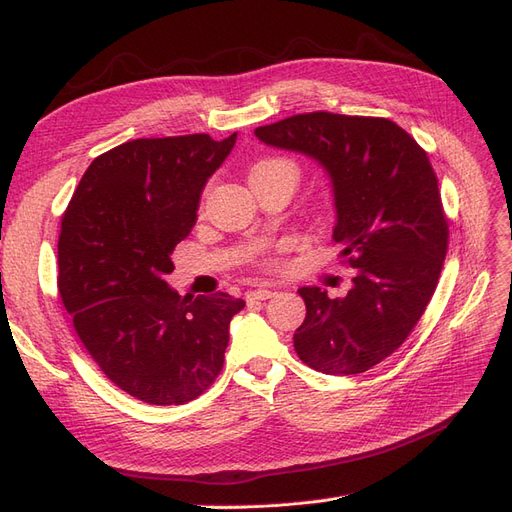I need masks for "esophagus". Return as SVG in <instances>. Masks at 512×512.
<instances>
[{"mask_svg": "<svg viewBox=\"0 0 512 512\" xmlns=\"http://www.w3.org/2000/svg\"><path fill=\"white\" fill-rule=\"evenodd\" d=\"M275 290H269V288H258V290H250L247 292V301H267L271 297H275Z\"/></svg>", "mask_w": 512, "mask_h": 512, "instance_id": "1", "label": "esophagus"}]
</instances>
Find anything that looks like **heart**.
<instances>
[{"label":"heart","mask_w":512,"mask_h":512,"mask_svg":"<svg viewBox=\"0 0 512 512\" xmlns=\"http://www.w3.org/2000/svg\"><path fill=\"white\" fill-rule=\"evenodd\" d=\"M275 168H288V170H292L294 175H297V168H294V164H292V162L282 160V158H269V160H260L258 164H254L250 177L262 175V173H269V170H275Z\"/></svg>","instance_id":"heart-1"}]
</instances>
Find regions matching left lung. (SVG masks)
<instances>
[{
	"label": "left lung",
	"instance_id": "8db88e82",
	"mask_svg": "<svg viewBox=\"0 0 512 512\" xmlns=\"http://www.w3.org/2000/svg\"><path fill=\"white\" fill-rule=\"evenodd\" d=\"M254 134L327 170L333 241L356 271L342 299L299 288L307 316L294 350L322 374H363L406 342L436 292L448 250L438 177L421 145L391 119L318 111Z\"/></svg>",
	"mask_w": 512,
	"mask_h": 512
}]
</instances>
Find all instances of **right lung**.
<instances>
[{"instance_id": "right-lung-1", "label": "right lung", "mask_w": 512, "mask_h": 512, "mask_svg": "<svg viewBox=\"0 0 512 512\" xmlns=\"http://www.w3.org/2000/svg\"><path fill=\"white\" fill-rule=\"evenodd\" d=\"M235 141L237 132L123 143L89 164L61 218L57 288L74 331L104 376L145 404L203 395L245 305L226 292L181 297L164 280Z\"/></svg>"}]
</instances>
